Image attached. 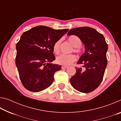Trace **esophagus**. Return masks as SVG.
I'll return each instance as SVG.
<instances>
[{"mask_svg": "<svg viewBox=\"0 0 121 121\" xmlns=\"http://www.w3.org/2000/svg\"><path fill=\"white\" fill-rule=\"evenodd\" d=\"M67 68H68V67L65 66V65H63V66H62V69H66Z\"/></svg>", "mask_w": 121, "mask_h": 121, "instance_id": "1", "label": "esophagus"}]
</instances>
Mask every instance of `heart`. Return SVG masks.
Returning a JSON list of instances; mask_svg holds the SVG:
<instances>
[{
  "instance_id": "1",
  "label": "heart",
  "mask_w": 121,
  "mask_h": 121,
  "mask_svg": "<svg viewBox=\"0 0 121 121\" xmlns=\"http://www.w3.org/2000/svg\"><path fill=\"white\" fill-rule=\"evenodd\" d=\"M68 40L70 43L72 45L74 48L73 49V52L76 53H79L81 52V50L79 47L82 45V41L81 39L78 37L73 35L69 37ZM61 40L59 39L55 43L53 47V50L54 52L56 53H59L60 52V48L61 44ZM76 60V58L75 55L73 54H61L60 56L56 57V62L59 65H69L71 63L74 62Z\"/></svg>"
}]
</instances>
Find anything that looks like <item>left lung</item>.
Returning <instances> with one entry per match:
<instances>
[{"label":"left lung","instance_id":"1","mask_svg":"<svg viewBox=\"0 0 121 121\" xmlns=\"http://www.w3.org/2000/svg\"><path fill=\"white\" fill-rule=\"evenodd\" d=\"M67 35L78 37L85 49L77 63L83 68L75 67L76 72L70 79L71 84L81 92H91L99 86L103 79L107 65L108 45L102 34L88 26L71 29Z\"/></svg>","mask_w":121,"mask_h":121}]
</instances>
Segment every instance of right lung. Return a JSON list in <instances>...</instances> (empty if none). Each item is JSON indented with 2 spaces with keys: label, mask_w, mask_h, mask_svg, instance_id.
<instances>
[{
  "label": "right lung",
  "mask_w": 121,
  "mask_h": 121,
  "mask_svg": "<svg viewBox=\"0 0 121 121\" xmlns=\"http://www.w3.org/2000/svg\"><path fill=\"white\" fill-rule=\"evenodd\" d=\"M68 30L39 26L22 35L16 46L15 64L26 90L38 92L52 84L54 73L61 69L60 65L51 63L56 60L53 47Z\"/></svg>",
  "instance_id": "add662e5"
}]
</instances>
